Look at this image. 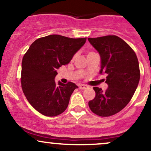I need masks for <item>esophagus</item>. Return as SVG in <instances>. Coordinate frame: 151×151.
I'll use <instances>...</instances> for the list:
<instances>
[{
	"label": "esophagus",
	"mask_w": 151,
	"mask_h": 151,
	"mask_svg": "<svg viewBox=\"0 0 151 151\" xmlns=\"http://www.w3.org/2000/svg\"><path fill=\"white\" fill-rule=\"evenodd\" d=\"M79 89H87V88H88V86L85 85V84H79Z\"/></svg>",
	"instance_id": "esophagus-1"
}]
</instances>
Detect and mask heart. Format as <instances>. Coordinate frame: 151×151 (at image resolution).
<instances>
[{
    "label": "heart",
    "mask_w": 151,
    "mask_h": 151,
    "mask_svg": "<svg viewBox=\"0 0 151 151\" xmlns=\"http://www.w3.org/2000/svg\"><path fill=\"white\" fill-rule=\"evenodd\" d=\"M90 53H92V52H89V54H90ZM89 54H88V55H89Z\"/></svg>",
    "instance_id": "b5f03b06"
}]
</instances>
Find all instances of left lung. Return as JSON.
Here are the masks:
<instances>
[{"instance_id":"obj_1","label":"left lung","mask_w":151,"mask_h":151,"mask_svg":"<svg viewBox=\"0 0 151 151\" xmlns=\"http://www.w3.org/2000/svg\"><path fill=\"white\" fill-rule=\"evenodd\" d=\"M101 58L99 73L106 74L108 89L93 87L96 96L89 101L91 111L110 116L122 110L131 101L140 80L139 64L132 48L120 37L107 35L88 38Z\"/></svg>"}]
</instances>
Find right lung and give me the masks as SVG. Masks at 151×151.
Instances as JSON below:
<instances>
[{
    "label": "right lung",
    "mask_w": 151,
    "mask_h": 151,
    "mask_svg": "<svg viewBox=\"0 0 151 151\" xmlns=\"http://www.w3.org/2000/svg\"><path fill=\"white\" fill-rule=\"evenodd\" d=\"M86 37L70 38L50 35L36 40L22 62L21 86L27 101L35 109L47 116H55L67 108L74 90L78 86L67 84L55 78L62 65L70 63L85 44Z\"/></svg>",
    "instance_id": "add662e5"
}]
</instances>
